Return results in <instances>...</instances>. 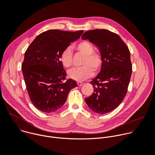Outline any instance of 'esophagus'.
I'll use <instances>...</instances> for the list:
<instances>
[{
    "mask_svg": "<svg viewBox=\"0 0 155 155\" xmlns=\"http://www.w3.org/2000/svg\"><path fill=\"white\" fill-rule=\"evenodd\" d=\"M77 84H78V86H82L83 83H82V82H80V81H78V82H77Z\"/></svg>",
    "mask_w": 155,
    "mask_h": 155,
    "instance_id": "34e87169",
    "label": "esophagus"
}]
</instances>
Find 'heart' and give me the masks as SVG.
Wrapping results in <instances>:
<instances>
[{
	"label": "heart",
	"instance_id": "b5f03b06",
	"mask_svg": "<svg viewBox=\"0 0 155 155\" xmlns=\"http://www.w3.org/2000/svg\"><path fill=\"white\" fill-rule=\"evenodd\" d=\"M75 49L84 56L80 68H74L69 71V77L74 80L82 81L93 75L94 71L98 73L101 70L103 65L102 55L94 51L93 44L88 41H81L77 44ZM72 51L70 47L65 48L60 56V61L65 68H69L72 65Z\"/></svg>",
	"mask_w": 155,
	"mask_h": 155
}]
</instances>
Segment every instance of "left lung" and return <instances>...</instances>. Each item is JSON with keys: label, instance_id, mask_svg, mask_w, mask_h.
<instances>
[{"label": "left lung", "instance_id": "left-lung-1", "mask_svg": "<svg viewBox=\"0 0 155 155\" xmlns=\"http://www.w3.org/2000/svg\"><path fill=\"white\" fill-rule=\"evenodd\" d=\"M96 45L103 58L98 75L90 83L94 93L85 102L93 111L105 114L113 111L123 101L132 74L130 51L115 33L107 29L87 31L81 36Z\"/></svg>", "mask_w": 155, "mask_h": 155}]
</instances>
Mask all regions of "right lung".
<instances>
[{"mask_svg": "<svg viewBox=\"0 0 155 155\" xmlns=\"http://www.w3.org/2000/svg\"><path fill=\"white\" fill-rule=\"evenodd\" d=\"M83 33L82 30H49L39 34L26 51L22 72L29 98L41 112L57 111L67 100L70 91L78 86L72 79L65 80L67 74L60 56Z\"/></svg>", "mask_w": 155, "mask_h": 155, "instance_id": "add662e5", "label": "right lung"}]
</instances>
